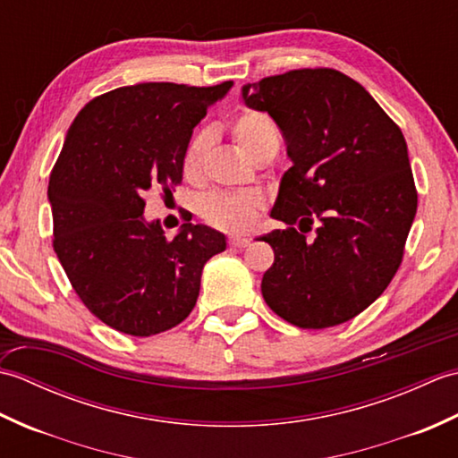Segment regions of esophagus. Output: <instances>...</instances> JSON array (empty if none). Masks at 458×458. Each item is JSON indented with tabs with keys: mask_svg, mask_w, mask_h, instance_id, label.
Instances as JSON below:
<instances>
[{
	"mask_svg": "<svg viewBox=\"0 0 458 458\" xmlns=\"http://www.w3.org/2000/svg\"><path fill=\"white\" fill-rule=\"evenodd\" d=\"M228 244L232 248H246V246H250V238H246V236H232L228 240Z\"/></svg>",
	"mask_w": 458,
	"mask_h": 458,
	"instance_id": "34e87169",
	"label": "esophagus"
}]
</instances>
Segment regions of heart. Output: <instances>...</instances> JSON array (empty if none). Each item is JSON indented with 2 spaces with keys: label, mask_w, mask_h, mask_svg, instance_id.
Instances as JSON below:
<instances>
[{
  "label": "heart",
  "mask_w": 458,
  "mask_h": 458,
  "mask_svg": "<svg viewBox=\"0 0 458 458\" xmlns=\"http://www.w3.org/2000/svg\"><path fill=\"white\" fill-rule=\"evenodd\" d=\"M232 138L251 161L279 149V133L274 120L259 110L240 112L232 122ZM212 133L200 130L189 140L182 153V173L189 181H199ZM264 200L256 192H214L199 204L202 220L224 232H246L258 222Z\"/></svg>",
  "instance_id": "1"
}]
</instances>
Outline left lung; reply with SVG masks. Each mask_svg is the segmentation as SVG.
I'll return each instance as SVG.
<instances>
[{
	"mask_svg": "<svg viewBox=\"0 0 458 458\" xmlns=\"http://www.w3.org/2000/svg\"><path fill=\"white\" fill-rule=\"evenodd\" d=\"M242 94L276 120L293 161L271 210L287 228L261 236L276 254L261 279L266 303L299 328L346 323L402 266L417 212L403 133L335 68L267 76ZM313 225L318 234L307 239Z\"/></svg>",
	"mask_w": 458,
	"mask_h": 458,
	"instance_id": "8db88e82",
	"label": "left lung"
}]
</instances>
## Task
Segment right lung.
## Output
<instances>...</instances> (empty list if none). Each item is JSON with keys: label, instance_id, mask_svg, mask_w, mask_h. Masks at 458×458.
Segmentation results:
<instances>
[{"label": "right lung", "instance_id": "1", "mask_svg": "<svg viewBox=\"0 0 458 458\" xmlns=\"http://www.w3.org/2000/svg\"><path fill=\"white\" fill-rule=\"evenodd\" d=\"M143 82L96 96L76 115L48 179L53 248L76 295L123 335L153 336L197 305L220 232L182 224L173 240L145 222V194H171L182 153L208 106L232 89Z\"/></svg>", "mask_w": 458, "mask_h": 458}]
</instances>
